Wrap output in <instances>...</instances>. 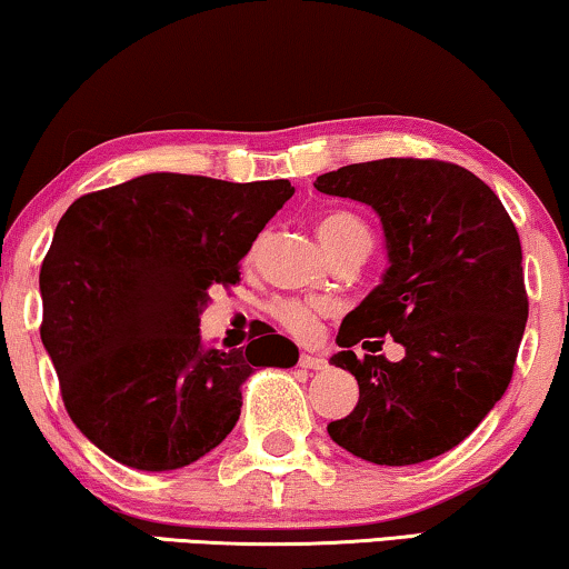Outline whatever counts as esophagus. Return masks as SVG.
<instances>
[{"label": "esophagus", "instance_id": "1", "mask_svg": "<svg viewBox=\"0 0 569 569\" xmlns=\"http://www.w3.org/2000/svg\"><path fill=\"white\" fill-rule=\"evenodd\" d=\"M298 362H300V368L313 370V372H321V370L329 368V362H326L323 357H313V355H300Z\"/></svg>", "mask_w": 569, "mask_h": 569}]
</instances>
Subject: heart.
I'll list each match as a JSON object with an SVG mask.
<instances>
[{
	"mask_svg": "<svg viewBox=\"0 0 569 569\" xmlns=\"http://www.w3.org/2000/svg\"><path fill=\"white\" fill-rule=\"evenodd\" d=\"M316 230L331 259H337V256L347 251H357V248H362V251L370 253L372 238H370L368 224L352 212L337 209V212L323 214L321 220H318ZM271 316H274L287 331L295 333V337L308 339L318 331V318L323 316V308L316 306V302L279 300L271 306Z\"/></svg>",
	"mask_w": 569,
	"mask_h": 569,
	"instance_id": "1",
	"label": "heart"
}]
</instances>
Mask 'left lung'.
<instances>
[{"mask_svg":"<svg viewBox=\"0 0 569 569\" xmlns=\"http://www.w3.org/2000/svg\"><path fill=\"white\" fill-rule=\"evenodd\" d=\"M329 197L372 207L383 222L388 269L347 313L331 365L360 386L331 440L378 466H411L477 430L512 378L526 331L523 251L489 186L453 162L386 158L316 178ZM393 336L408 349L388 363L351 347Z\"/></svg>","mask_w":569,"mask_h":569,"instance_id":"8db88e82","label":"left lung"}]
</instances>
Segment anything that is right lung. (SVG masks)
<instances>
[{"label": "right lung", "mask_w": 569, "mask_h": 569, "mask_svg": "<svg viewBox=\"0 0 569 569\" xmlns=\"http://www.w3.org/2000/svg\"><path fill=\"white\" fill-rule=\"evenodd\" d=\"M290 181L147 173L67 209L41 267V341L72 422L113 461L173 471L228 438L256 368L298 347L263 329L248 347H201L214 284H236Z\"/></svg>", "instance_id": "right-lung-1"}]
</instances>
